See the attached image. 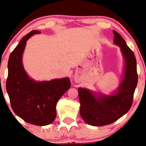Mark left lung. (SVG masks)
Here are the masks:
<instances>
[{"label":"left lung","instance_id":"obj_1","mask_svg":"<svg viewBox=\"0 0 146 146\" xmlns=\"http://www.w3.org/2000/svg\"><path fill=\"white\" fill-rule=\"evenodd\" d=\"M113 32V42L121 48L125 60V75L117 92L109 96L95 97L87 89L79 88L78 90L81 117L88 125L97 127L114 123L129 111L138 83L135 56L120 35L115 31Z\"/></svg>","mask_w":146,"mask_h":146}]
</instances>
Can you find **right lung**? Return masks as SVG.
I'll return each instance as SVG.
<instances>
[{"label":"right lung","mask_w":146,"mask_h":146,"mask_svg":"<svg viewBox=\"0 0 146 146\" xmlns=\"http://www.w3.org/2000/svg\"><path fill=\"white\" fill-rule=\"evenodd\" d=\"M39 33L36 30L29 32L10 54L6 88L11 107L17 116L32 125L44 126L55 119L56 104L70 88L71 82L69 78L36 82L25 72L21 57L26 41Z\"/></svg>","instance_id":"right-lung-1"}]
</instances>
